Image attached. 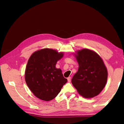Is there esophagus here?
<instances>
[{
  "mask_svg": "<svg viewBox=\"0 0 124 124\" xmlns=\"http://www.w3.org/2000/svg\"><path fill=\"white\" fill-rule=\"evenodd\" d=\"M67 80H68V81L69 82H70V81H71V77H68V78H67Z\"/></svg>",
  "mask_w": 124,
  "mask_h": 124,
  "instance_id": "1",
  "label": "esophagus"
}]
</instances>
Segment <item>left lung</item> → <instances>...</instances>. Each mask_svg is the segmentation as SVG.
Listing matches in <instances>:
<instances>
[{
	"label": "left lung",
	"mask_w": 124,
	"mask_h": 124,
	"mask_svg": "<svg viewBox=\"0 0 124 124\" xmlns=\"http://www.w3.org/2000/svg\"><path fill=\"white\" fill-rule=\"evenodd\" d=\"M76 56L78 69L71 80L78 92L85 98H93L102 91L106 84L108 72L100 56L95 52L83 49Z\"/></svg>",
	"instance_id": "left-lung-1"
}]
</instances>
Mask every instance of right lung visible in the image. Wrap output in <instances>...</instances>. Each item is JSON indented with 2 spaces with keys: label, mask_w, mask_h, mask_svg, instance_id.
Segmentation results:
<instances>
[{
  "label": "right lung",
  "mask_w": 124,
  "mask_h": 124,
  "mask_svg": "<svg viewBox=\"0 0 124 124\" xmlns=\"http://www.w3.org/2000/svg\"><path fill=\"white\" fill-rule=\"evenodd\" d=\"M62 56V53L44 48L35 52L29 58L25 70V81L37 98L44 101L53 99L67 83L62 70L55 67Z\"/></svg>",
  "instance_id": "obj_1"
}]
</instances>
